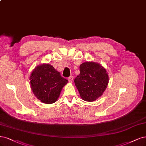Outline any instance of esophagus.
I'll return each instance as SVG.
<instances>
[{"label": "esophagus", "mask_w": 146, "mask_h": 146, "mask_svg": "<svg viewBox=\"0 0 146 146\" xmlns=\"http://www.w3.org/2000/svg\"><path fill=\"white\" fill-rule=\"evenodd\" d=\"M68 81L70 83H72L73 81V76L72 75H71L69 77H68Z\"/></svg>", "instance_id": "obj_1"}]
</instances>
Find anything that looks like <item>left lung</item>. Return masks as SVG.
<instances>
[{
    "label": "left lung",
    "instance_id": "left-lung-1",
    "mask_svg": "<svg viewBox=\"0 0 146 146\" xmlns=\"http://www.w3.org/2000/svg\"><path fill=\"white\" fill-rule=\"evenodd\" d=\"M80 73L74 80L80 97L86 102H94L103 95L109 83L106 70L94 62L80 64Z\"/></svg>",
    "mask_w": 146,
    "mask_h": 146
}]
</instances>
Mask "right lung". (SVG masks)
Wrapping results in <instances>:
<instances>
[{"instance_id": "add662e5", "label": "right lung", "mask_w": 146, "mask_h": 146, "mask_svg": "<svg viewBox=\"0 0 146 146\" xmlns=\"http://www.w3.org/2000/svg\"><path fill=\"white\" fill-rule=\"evenodd\" d=\"M30 85L36 97L42 103L52 104L58 98L62 88L68 81L52 65L42 64L36 66L29 78Z\"/></svg>"}]
</instances>
